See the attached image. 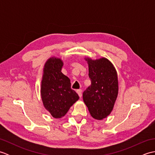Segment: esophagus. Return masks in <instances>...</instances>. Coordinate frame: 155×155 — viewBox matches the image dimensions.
I'll list each match as a JSON object with an SVG mask.
<instances>
[{"instance_id": "34e87169", "label": "esophagus", "mask_w": 155, "mask_h": 155, "mask_svg": "<svg viewBox=\"0 0 155 155\" xmlns=\"http://www.w3.org/2000/svg\"><path fill=\"white\" fill-rule=\"evenodd\" d=\"M77 93L78 94V96H79V97H82V90L81 89H78L77 91Z\"/></svg>"}]
</instances>
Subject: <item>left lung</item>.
Here are the masks:
<instances>
[{"label":"left lung","instance_id":"left-lung-1","mask_svg":"<svg viewBox=\"0 0 155 155\" xmlns=\"http://www.w3.org/2000/svg\"><path fill=\"white\" fill-rule=\"evenodd\" d=\"M88 64L91 84L83 92V97L91 115L102 120L110 114L118 93V76L113 64L106 58L92 60Z\"/></svg>","mask_w":155,"mask_h":155}]
</instances>
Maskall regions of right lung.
Masks as SVG:
<instances>
[{"mask_svg": "<svg viewBox=\"0 0 155 155\" xmlns=\"http://www.w3.org/2000/svg\"><path fill=\"white\" fill-rule=\"evenodd\" d=\"M63 62L54 57L48 58L44 66L41 94L45 108L52 117L60 118L79 97L71 89V81L61 72Z\"/></svg>", "mask_w": 155, "mask_h": 155, "instance_id": "obj_1", "label": "right lung"}]
</instances>
